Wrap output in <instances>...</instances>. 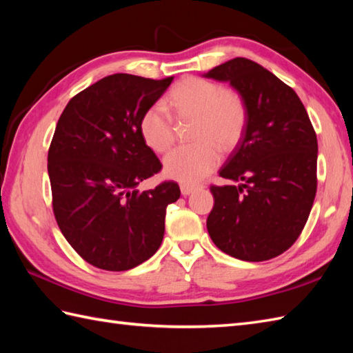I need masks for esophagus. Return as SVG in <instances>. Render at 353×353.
Masks as SVG:
<instances>
[{
    "label": "esophagus",
    "instance_id": "1",
    "mask_svg": "<svg viewBox=\"0 0 353 353\" xmlns=\"http://www.w3.org/2000/svg\"><path fill=\"white\" fill-rule=\"evenodd\" d=\"M196 190H197V186H194V185H185V183L181 185V192L183 194V196H190V194H192Z\"/></svg>",
    "mask_w": 353,
    "mask_h": 353
}]
</instances>
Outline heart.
<instances>
[{"label":"heart","instance_id":"1","mask_svg":"<svg viewBox=\"0 0 353 353\" xmlns=\"http://www.w3.org/2000/svg\"><path fill=\"white\" fill-rule=\"evenodd\" d=\"M167 104L177 121L194 119V144L177 147L163 159L165 176L192 185L212 172L220 152H232L241 141L247 125V106L236 89L223 88L201 77H185L172 86ZM139 133L145 145L163 153L176 139V124L159 104L148 108L139 119Z\"/></svg>","mask_w":353,"mask_h":353}]
</instances>
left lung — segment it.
<instances>
[{"label": "left lung", "instance_id": "1", "mask_svg": "<svg viewBox=\"0 0 353 353\" xmlns=\"http://www.w3.org/2000/svg\"><path fill=\"white\" fill-rule=\"evenodd\" d=\"M206 77L229 81L249 114L241 141L220 170L230 183L211 185L208 232L236 259L276 258L302 234L316 199V130L292 88L250 59H232Z\"/></svg>", "mask_w": 353, "mask_h": 353}]
</instances>
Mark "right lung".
<instances>
[{
    "label": "right lung",
    "mask_w": 353,
    "mask_h": 353,
    "mask_svg": "<svg viewBox=\"0 0 353 353\" xmlns=\"http://www.w3.org/2000/svg\"><path fill=\"white\" fill-rule=\"evenodd\" d=\"M172 79L108 76L74 95L59 118L48 150L52 212L66 241L97 268L125 272L152 258L167 206L181 197L172 181L137 190L162 170L139 119Z\"/></svg>",
    "instance_id": "1"
}]
</instances>
